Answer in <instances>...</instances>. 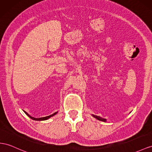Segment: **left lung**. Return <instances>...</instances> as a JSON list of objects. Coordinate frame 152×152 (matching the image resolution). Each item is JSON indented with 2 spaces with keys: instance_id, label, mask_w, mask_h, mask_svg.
<instances>
[{
  "instance_id": "left-lung-1",
  "label": "left lung",
  "mask_w": 152,
  "mask_h": 152,
  "mask_svg": "<svg viewBox=\"0 0 152 152\" xmlns=\"http://www.w3.org/2000/svg\"><path fill=\"white\" fill-rule=\"evenodd\" d=\"M94 117V118H96V119H98V120H100V121H104L105 122L106 121V119H103V118H101L99 116H97V115H92Z\"/></svg>"
}]
</instances>
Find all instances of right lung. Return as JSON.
Listing matches in <instances>:
<instances>
[{"instance_id": "obj_1", "label": "right lung", "mask_w": 152, "mask_h": 152, "mask_svg": "<svg viewBox=\"0 0 152 152\" xmlns=\"http://www.w3.org/2000/svg\"><path fill=\"white\" fill-rule=\"evenodd\" d=\"M24 112L26 113V114L27 115H28V117H29V118H30L31 119H33V120H35V121H44V120H47V119H48L49 118H51L52 116H53V115H54L57 114V112H54V113L52 115H49V116H46V117H44V118H33V117H31V115H29L28 113H27L26 112L24 111Z\"/></svg>"}]
</instances>
